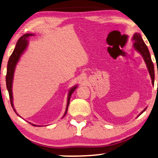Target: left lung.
<instances>
[{
  "label": "left lung",
  "instance_id": "8db88e82",
  "mask_svg": "<svg viewBox=\"0 0 158 158\" xmlns=\"http://www.w3.org/2000/svg\"><path fill=\"white\" fill-rule=\"evenodd\" d=\"M133 40H134V41H135L133 43V47L135 48L136 50L139 52L141 55H142L143 57V59H144L145 62L147 64V67L148 69V71H149L150 77H151L152 83V84H154V81H155L154 65H153V63H152V62L151 56H150V52H149V50H148V47L146 46V44H145L144 41H143V40L142 39V37H141L139 33H135V35H134ZM145 109L143 110V111L141 112V114H143V113L145 110Z\"/></svg>",
  "mask_w": 158,
  "mask_h": 158
}]
</instances>
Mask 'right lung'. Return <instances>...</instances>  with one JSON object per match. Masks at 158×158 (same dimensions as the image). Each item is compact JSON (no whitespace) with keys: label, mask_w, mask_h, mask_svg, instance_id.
Returning a JSON list of instances; mask_svg holds the SVG:
<instances>
[{"label":"right lung","mask_w":158,"mask_h":158,"mask_svg":"<svg viewBox=\"0 0 158 158\" xmlns=\"http://www.w3.org/2000/svg\"><path fill=\"white\" fill-rule=\"evenodd\" d=\"M30 36H34V35L27 33V34H25L24 35H23L22 37H20V38H19L18 41L17 42V44H16L15 48L14 49V50L13 52V53H12V55H10V58H9L8 66H7V74H6V86H7V89H8V91L9 97H10V104L12 106V107H13L14 111L15 113L16 111L15 109H14L13 103V95H12V83H13L14 71H15V66L18 62L19 59H20L21 55L23 53V52L25 50V49H26L28 44V41L27 40V38ZM76 88H77V86H75L69 91V95H68L67 106V109H66V111L63 117H64L66 115V114H67L68 106H69V104L70 98H71L72 94L73 92H74ZM16 114H17V113H16ZM33 126H36L35 125H33Z\"/></svg>","instance_id":"obj_1"}]
</instances>
